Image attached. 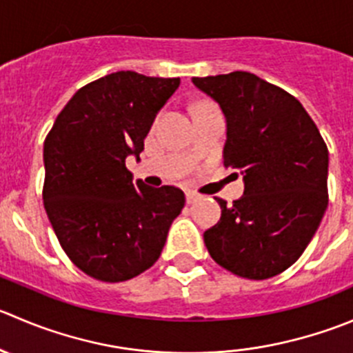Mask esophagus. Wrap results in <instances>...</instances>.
Returning a JSON list of instances; mask_svg holds the SVG:
<instances>
[{
  "instance_id": "34e87169",
  "label": "esophagus",
  "mask_w": 353,
  "mask_h": 353,
  "mask_svg": "<svg viewBox=\"0 0 353 353\" xmlns=\"http://www.w3.org/2000/svg\"><path fill=\"white\" fill-rule=\"evenodd\" d=\"M198 198H200V196H198V194L194 193V191H188V193H186V201H188V203H194V201H196Z\"/></svg>"
}]
</instances>
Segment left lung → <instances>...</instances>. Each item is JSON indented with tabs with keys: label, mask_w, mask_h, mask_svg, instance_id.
Wrapping results in <instances>:
<instances>
[{
	"label": "left lung",
	"mask_w": 353,
	"mask_h": 353,
	"mask_svg": "<svg viewBox=\"0 0 353 353\" xmlns=\"http://www.w3.org/2000/svg\"><path fill=\"white\" fill-rule=\"evenodd\" d=\"M191 81L221 105L228 122L224 167L245 181V193L231 207L215 198L221 221L203 232L205 246L239 278L281 274L299 260L326 212V143L295 97L255 74Z\"/></svg>",
	"instance_id": "1"
}]
</instances>
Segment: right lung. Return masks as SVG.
<instances>
[{"label":"right lung","mask_w":353,"mask_h":353,"mask_svg":"<svg viewBox=\"0 0 353 353\" xmlns=\"http://www.w3.org/2000/svg\"><path fill=\"white\" fill-rule=\"evenodd\" d=\"M179 82L132 70L105 75L70 98L44 139L48 219L75 268L98 281H128L152 268L183 210L179 188L134 183L125 167Z\"/></svg>","instance_id":"obj_1"}]
</instances>
